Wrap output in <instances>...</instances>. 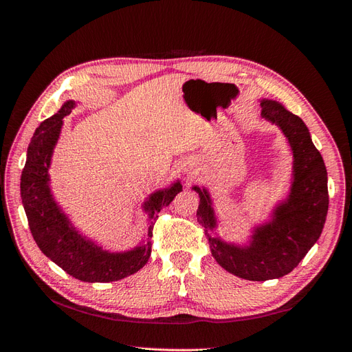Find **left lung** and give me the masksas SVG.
<instances>
[{
  "label": "left lung",
  "mask_w": 352,
  "mask_h": 352,
  "mask_svg": "<svg viewBox=\"0 0 352 352\" xmlns=\"http://www.w3.org/2000/svg\"><path fill=\"white\" fill-rule=\"evenodd\" d=\"M261 116L282 129L294 151L291 195L274 211L273 221L257 228L248 247L226 243L211 236L216 219L206 189L199 194L197 219L206 228L212 257L232 274L247 280L278 279L291 273L320 238L327 208V172L300 117L272 100L261 101Z\"/></svg>",
  "instance_id": "left-lung-1"
}]
</instances>
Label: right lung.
<instances>
[{"mask_svg": "<svg viewBox=\"0 0 352 352\" xmlns=\"http://www.w3.org/2000/svg\"><path fill=\"white\" fill-rule=\"evenodd\" d=\"M73 107L74 102L67 101L58 113L42 122L29 144L20 192L30 233L39 250L73 278L91 283L120 280L142 269L150 258L154 223L151 221L148 228L146 242L127 252L102 251L101 247L82 238L70 226L67 217L51 197L48 167L63 119L70 114ZM180 190L182 185L179 182L166 190H158L145 202V210H150L151 217H154V212L168 206Z\"/></svg>", "mask_w": 352, "mask_h": 352, "instance_id": "obj_1", "label": "right lung"}]
</instances>
